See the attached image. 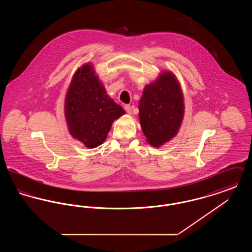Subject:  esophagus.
<instances>
[{
  "mask_svg": "<svg viewBox=\"0 0 252 252\" xmlns=\"http://www.w3.org/2000/svg\"><path fill=\"white\" fill-rule=\"evenodd\" d=\"M125 109H126V111L128 113V114H131L132 112V108L129 106V105H126V106H125Z\"/></svg>",
  "mask_w": 252,
  "mask_h": 252,
  "instance_id": "34e87169",
  "label": "esophagus"
}]
</instances>
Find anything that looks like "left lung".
<instances>
[{
  "mask_svg": "<svg viewBox=\"0 0 252 252\" xmlns=\"http://www.w3.org/2000/svg\"><path fill=\"white\" fill-rule=\"evenodd\" d=\"M184 114L183 94L175 75L162 72L147 85L139 102V117L147 142L155 147L172 139Z\"/></svg>",
  "mask_w": 252,
  "mask_h": 252,
  "instance_id": "1",
  "label": "left lung"
}]
</instances>
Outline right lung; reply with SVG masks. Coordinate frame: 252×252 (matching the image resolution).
<instances>
[{
    "label": "right lung",
    "mask_w": 252,
    "mask_h": 252,
    "mask_svg": "<svg viewBox=\"0 0 252 252\" xmlns=\"http://www.w3.org/2000/svg\"><path fill=\"white\" fill-rule=\"evenodd\" d=\"M65 101L70 133L89 148L102 144L113 121L125 113L120 105L108 97L93 66L89 64L74 73Z\"/></svg>",
    "instance_id": "right-lung-1"
}]
</instances>
